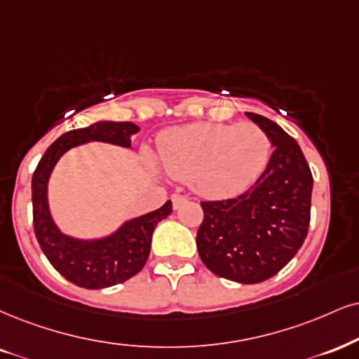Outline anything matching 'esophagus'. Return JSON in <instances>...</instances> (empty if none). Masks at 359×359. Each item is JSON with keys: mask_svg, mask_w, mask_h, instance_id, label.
Masks as SVG:
<instances>
[{"mask_svg": "<svg viewBox=\"0 0 359 359\" xmlns=\"http://www.w3.org/2000/svg\"><path fill=\"white\" fill-rule=\"evenodd\" d=\"M171 201H172V208H175V210H180V208L188 201V198L183 196V194H172Z\"/></svg>", "mask_w": 359, "mask_h": 359, "instance_id": "obj_1", "label": "esophagus"}]
</instances>
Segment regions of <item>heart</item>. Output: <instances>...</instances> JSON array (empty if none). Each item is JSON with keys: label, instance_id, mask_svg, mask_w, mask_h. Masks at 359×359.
Returning <instances> with one entry per match:
<instances>
[{"label": "heart", "instance_id": "1", "mask_svg": "<svg viewBox=\"0 0 359 359\" xmlns=\"http://www.w3.org/2000/svg\"><path fill=\"white\" fill-rule=\"evenodd\" d=\"M159 161L172 178L187 180L201 196L231 198L246 191L271 156V141L253 123H194L158 143Z\"/></svg>", "mask_w": 359, "mask_h": 359}]
</instances>
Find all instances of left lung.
Returning a JSON list of instances; mask_svg holds the SVG:
<instances>
[{
  "label": "left lung",
  "instance_id": "obj_1",
  "mask_svg": "<svg viewBox=\"0 0 359 359\" xmlns=\"http://www.w3.org/2000/svg\"><path fill=\"white\" fill-rule=\"evenodd\" d=\"M246 116L266 133L274 151L246 193L201 203L196 246L216 276L256 285L285 268L304 243L313 176L299 144L281 126L256 113Z\"/></svg>",
  "mask_w": 359,
  "mask_h": 359
}]
</instances>
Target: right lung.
Returning a JSON list of instances; mask_svg holds the SVG:
<instances>
[{"label":"right lung","mask_w":359,"mask_h":359,"mask_svg":"<svg viewBox=\"0 0 359 359\" xmlns=\"http://www.w3.org/2000/svg\"><path fill=\"white\" fill-rule=\"evenodd\" d=\"M140 126L130 121H96L88 128L61 135L39 159L31 180L33 224L43 253L61 276L86 290L109 287L140 273L151 250L156 224L171 215L172 205L166 201L159 210L125 221L116 231L95 240H79L56 226L48 203V183L56 163L66 151L79 144L101 141L131 148V136Z\"/></svg>","instance_id":"right-lung-1"}]
</instances>
